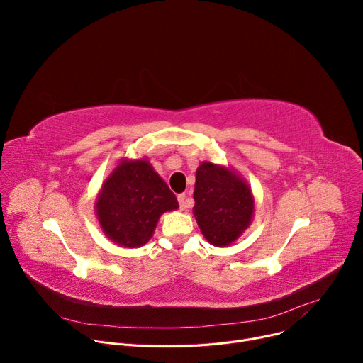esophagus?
<instances>
[{
  "instance_id": "obj_1",
  "label": "esophagus",
  "mask_w": 363,
  "mask_h": 363,
  "mask_svg": "<svg viewBox=\"0 0 363 363\" xmlns=\"http://www.w3.org/2000/svg\"><path fill=\"white\" fill-rule=\"evenodd\" d=\"M178 203H179L181 210H185V206H186V195L185 194L178 195Z\"/></svg>"
}]
</instances>
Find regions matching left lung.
<instances>
[{"label": "left lung", "instance_id": "8db88e82", "mask_svg": "<svg viewBox=\"0 0 363 363\" xmlns=\"http://www.w3.org/2000/svg\"><path fill=\"white\" fill-rule=\"evenodd\" d=\"M194 216L203 237L228 245L250 225L254 201L250 186L224 167L203 162L196 169Z\"/></svg>", "mask_w": 363, "mask_h": 363}]
</instances>
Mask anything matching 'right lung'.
Segmentation results:
<instances>
[{"mask_svg": "<svg viewBox=\"0 0 363 363\" xmlns=\"http://www.w3.org/2000/svg\"><path fill=\"white\" fill-rule=\"evenodd\" d=\"M177 208L175 194L142 160L123 161L103 184L96 203L105 234L130 248L147 242L161 214Z\"/></svg>", "mask_w": 363, "mask_h": 363, "instance_id": "add662e5", "label": "right lung"}]
</instances>
